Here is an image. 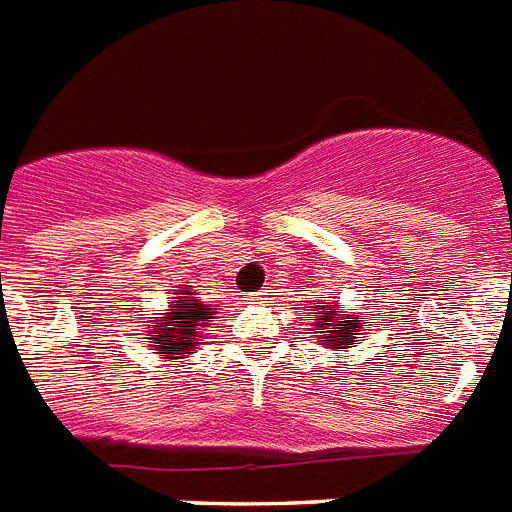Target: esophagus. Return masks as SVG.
Wrapping results in <instances>:
<instances>
[{
	"instance_id": "34e87169",
	"label": "esophagus",
	"mask_w": 512,
	"mask_h": 512,
	"mask_svg": "<svg viewBox=\"0 0 512 512\" xmlns=\"http://www.w3.org/2000/svg\"><path fill=\"white\" fill-rule=\"evenodd\" d=\"M256 300H264V292H256Z\"/></svg>"
}]
</instances>
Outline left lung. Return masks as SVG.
Segmentation results:
<instances>
[{
	"instance_id": "8db88e82",
	"label": "left lung",
	"mask_w": 512,
	"mask_h": 512,
	"mask_svg": "<svg viewBox=\"0 0 512 512\" xmlns=\"http://www.w3.org/2000/svg\"><path fill=\"white\" fill-rule=\"evenodd\" d=\"M308 303L310 308L318 310V313H313L310 321H313V329H316L313 334H318V339H321L323 344H329V347L344 352L349 344L360 342L362 326L357 321H349L347 313H342L336 305H318L313 303V300H308Z\"/></svg>"
}]
</instances>
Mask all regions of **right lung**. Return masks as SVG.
Masks as SVG:
<instances>
[{
  "label": "right lung",
  "mask_w": 512,
  "mask_h": 512,
  "mask_svg": "<svg viewBox=\"0 0 512 512\" xmlns=\"http://www.w3.org/2000/svg\"><path fill=\"white\" fill-rule=\"evenodd\" d=\"M176 295L178 298L173 300L168 313L157 316L163 323L147 326V331H150L147 339H152L157 355L168 357V360H181V357L191 355V349L199 344L202 326L207 323V318H214L212 305L196 300L189 287H183Z\"/></svg>",
  "instance_id": "add662e5"
}]
</instances>
